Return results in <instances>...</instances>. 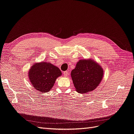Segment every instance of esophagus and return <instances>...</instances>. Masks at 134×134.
Instances as JSON below:
<instances>
[{
    "instance_id": "34e87169",
    "label": "esophagus",
    "mask_w": 134,
    "mask_h": 134,
    "mask_svg": "<svg viewBox=\"0 0 134 134\" xmlns=\"http://www.w3.org/2000/svg\"><path fill=\"white\" fill-rule=\"evenodd\" d=\"M63 74H64V75H65V77H67V76H68L69 73L67 71H65L63 72Z\"/></svg>"
}]
</instances>
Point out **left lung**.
I'll use <instances>...</instances> for the list:
<instances>
[{
  "mask_svg": "<svg viewBox=\"0 0 134 134\" xmlns=\"http://www.w3.org/2000/svg\"><path fill=\"white\" fill-rule=\"evenodd\" d=\"M103 76V68L91 59L80 60L71 71L75 90L80 94H85L96 89Z\"/></svg>",
  "mask_w": 134,
  "mask_h": 134,
  "instance_id": "1",
  "label": "left lung"
}]
</instances>
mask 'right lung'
Here are the masks:
<instances>
[{
  "mask_svg": "<svg viewBox=\"0 0 134 134\" xmlns=\"http://www.w3.org/2000/svg\"><path fill=\"white\" fill-rule=\"evenodd\" d=\"M61 75L62 72L57 67L44 61L34 63L28 73L33 88L41 94L50 91L57 78Z\"/></svg>",
  "mask_w": 134,
  "mask_h": 134,
  "instance_id": "right-lung-1",
  "label": "right lung"
}]
</instances>
